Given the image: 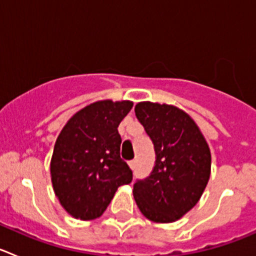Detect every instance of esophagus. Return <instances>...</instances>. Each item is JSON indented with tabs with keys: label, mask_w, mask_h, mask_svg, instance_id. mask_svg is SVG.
Segmentation results:
<instances>
[{
	"label": "esophagus",
	"mask_w": 256,
	"mask_h": 256,
	"mask_svg": "<svg viewBox=\"0 0 256 256\" xmlns=\"http://www.w3.org/2000/svg\"><path fill=\"white\" fill-rule=\"evenodd\" d=\"M128 164H130V169H134L136 168V162H134V160L130 162H128Z\"/></svg>",
	"instance_id": "esophagus-1"
}]
</instances>
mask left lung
<instances>
[{"mask_svg":"<svg viewBox=\"0 0 256 256\" xmlns=\"http://www.w3.org/2000/svg\"><path fill=\"white\" fill-rule=\"evenodd\" d=\"M134 112L156 155L150 176L133 186L136 204L150 220L172 223L200 200L210 178V148L194 119L176 106L144 101Z\"/></svg>","mask_w":256,"mask_h":256,"instance_id":"left-lung-1","label":"left lung"}]
</instances>
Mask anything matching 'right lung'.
<instances>
[{
	"mask_svg": "<svg viewBox=\"0 0 256 256\" xmlns=\"http://www.w3.org/2000/svg\"><path fill=\"white\" fill-rule=\"evenodd\" d=\"M132 106L126 100L97 101L76 112L61 130L50 170L55 195L74 218L101 216L118 187L132 182V170L120 159L118 132Z\"/></svg>",
	"mask_w": 256,
	"mask_h": 256,
	"instance_id": "right-lung-1",
	"label": "right lung"
}]
</instances>
